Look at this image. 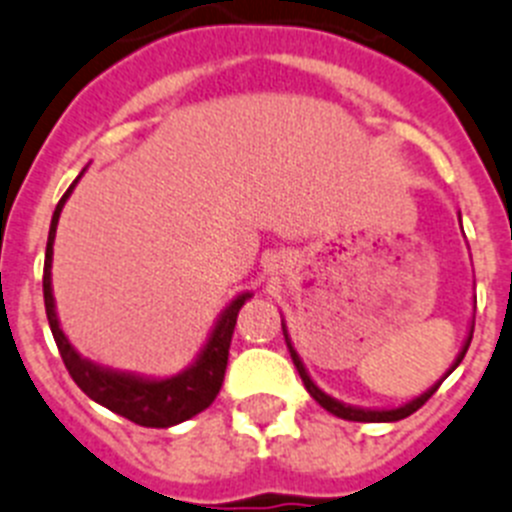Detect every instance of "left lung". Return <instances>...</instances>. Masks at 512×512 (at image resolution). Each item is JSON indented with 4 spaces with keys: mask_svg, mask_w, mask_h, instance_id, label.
I'll return each mask as SVG.
<instances>
[{
    "mask_svg": "<svg viewBox=\"0 0 512 512\" xmlns=\"http://www.w3.org/2000/svg\"><path fill=\"white\" fill-rule=\"evenodd\" d=\"M459 221H461V216H459ZM474 304H477V301H474ZM474 311H477V306H474ZM281 327H283V337H286L288 353H291V361H293V366H296V371H299V376H301V381H304L306 391H309L311 397L317 399V402L322 404V407L327 412H332V415H335V417H342V420H353V422H397V420H404V417H410L412 412L420 410L422 404H425L430 397H433L435 389H438V386L443 384V379H446V376H451V373L456 371V366H459V363L464 361L466 350H469L471 335H474V319H471L469 332H466V340H464V345H461L459 355H456V361L451 363V368H448V371L443 373L441 379L435 381V384L430 386V389L422 391L420 397H415V399H410V402L399 404V407H358V404H348V402H340V399L330 397L327 391H322L317 384H314V379H311L309 371H306L304 361H301V355L296 353V348H293L291 335H288L286 322H283V319H281Z\"/></svg>",
    "mask_w": 512,
    "mask_h": 512,
    "instance_id": "8db88e82",
    "label": "left lung"
}]
</instances>
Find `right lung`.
Masks as SVG:
<instances>
[{"label": "right lung", "instance_id": "add662e5", "mask_svg": "<svg viewBox=\"0 0 512 512\" xmlns=\"http://www.w3.org/2000/svg\"><path fill=\"white\" fill-rule=\"evenodd\" d=\"M87 170V167H84ZM84 170L69 185L64 198L59 201L53 211L51 229H48L46 244V262H43V301H46V317L51 324L53 340L59 345V353L64 358L66 371L79 389L92 399V402L108 407L115 415L126 417V420L144 425V428H172L180 422L190 420L206 407L219 394L224 384L226 361H229V345L234 335V324H237L239 309L252 299V291L237 293L229 304L221 309V314L213 322L203 348L198 350L195 361L188 368H182L175 376H144V373L118 371V368L102 366V363L84 358L66 332L61 330L59 314H56V299H53L51 286V265H53V242H56V226H59L61 211L69 201L71 190L77 188L82 180Z\"/></svg>", "mask_w": 512, "mask_h": 512}]
</instances>
